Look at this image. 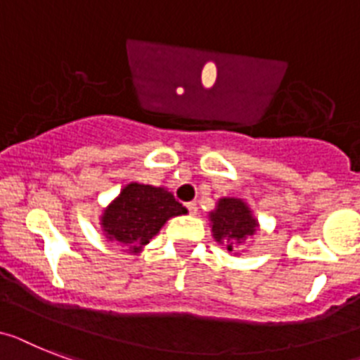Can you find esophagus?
Returning a JSON list of instances; mask_svg holds the SVG:
<instances>
[{"instance_id": "1", "label": "esophagus", "mask_w": 360, "mask_h": 360, "mask_svg": "<svg viewBox=\"0 0 360 360\" xmlns=\"http://www.w3.org/2000/svg\"><path fill=\"white\" fill-rule=\"evenodd\" d=\"M186 208H188L190 216H195V214H198V205L195 203H186Z\"/></svg>"}]
</instances>
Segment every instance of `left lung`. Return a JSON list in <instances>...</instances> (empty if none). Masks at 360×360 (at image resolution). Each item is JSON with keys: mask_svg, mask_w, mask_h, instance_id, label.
<instances>
[{"mask_svg": "<svg viewBox=\"0 0 360 360\" xmlns=\"http://www.w3.org/2000/svg\"><path fill=\"white\" fill-rule=\"evenodd\" d=\"M212 238L225 245L231 255L238 256L249 238L256 234L259 223L252 208L241 198H219L216 208L208 212Z\"/></svg>", "mask_w": 360, "mask_h": 360, "instance_id": "left-lung-1", "label": "left lung"}]
</instances>
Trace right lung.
<instances>
[{
	"instance_id": "right-lung-1",
	"label": "right lung",
	"mask_w": 360,
	"mask_h": 360,
	"mask_svg": "<svg viewBox=\"0 0 360 360\" xmlns=\"http://www.w3.org/2000/svg\"><path fill=\"white\" fill-rule=\"evenodd\" d=\"M186 210L165 186L131 181L101 214L102 234L129 255H141L165 223Z\"/></svg>"
}]
</instances>
